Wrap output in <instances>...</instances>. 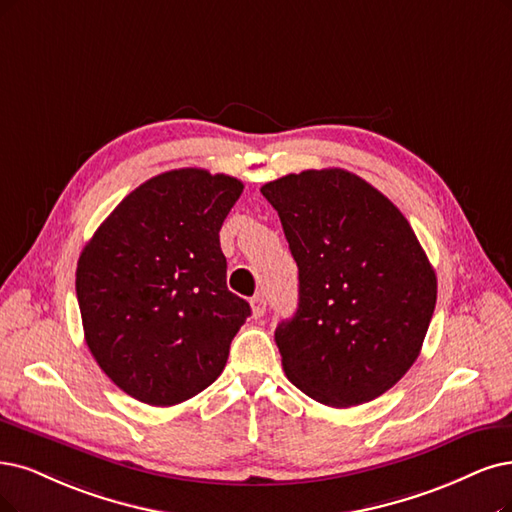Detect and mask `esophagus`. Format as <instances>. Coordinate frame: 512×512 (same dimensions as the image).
Masks as SVG:
<instances>
[{"instance_id": "esophagus-1", "label": "esophagus", "mask_w": 512, "mask_h": 512, "mask_svg": "<svg viewBox=\"0 0 512 512\" xmlns=\"http://www.w3.org/2000/svg\"><path fill=\"white\" fill-rule=\"evenodd\" d=\"M251 310H253V318H261L266 314V299H263V295H257L251 299Z\"/></svg>"}]
</instances>
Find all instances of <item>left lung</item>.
<instances>
[{
	"label": "left lung",
	"instance_id": "1",
	"mask_svg": "<svg viewBox=\"0 0 512 512\" xmlns=\"http://www.w3.org/2000/svg\"><path fill=\"white\" fill-rule=\"evenodd\" d=\"M299 268V304L274 339L289 380L329 407L369 403L420 356L437 274L409 221L344 168L261 187Z\"/></svg>",
	"mask_w": 512,
	"mask_h": 512
}]
</instances>
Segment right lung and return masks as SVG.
<instances>
[{
  "instance_id": "right-lung-1",
  "label": "right lung",
  "mask_w": 512,
  "mask_h": 512,
  "mask_svg": "<svg viewBox=\"0 0 512 512\" xmlns=\"http://www.w3.org/2000/svg\"><path fill=\"white\" fill-rule=\"evenodd\" d=\"M242 181L168 170L130 192L78 261L86 344L132 399L170 407L221 375L251 306L227 291L219 230Z\"/></svg>"
}]
</instances>
